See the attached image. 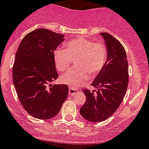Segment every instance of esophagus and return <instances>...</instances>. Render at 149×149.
Returning <instances> with one entry per match:
<instances>
[{"instance_id":"1","label":"esophagus","mask_w":149,"mask_h":149,"mask_svg":"<svg viewBox=\"0 0 149 149\" xmlns=\"http://www.w3.org/2000/svg\"><path fill=\"white\" fill-rule=\"evenodd\" d=\"M77 93H79V90L77 88H75L73 87H70L69 88V95H75Z\"/></svg>"}]
</instances>
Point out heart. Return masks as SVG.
Segmentation results:
<instances>
[{"instance_id": "heart-1", "label": "heart", "mask_w": 149, "mask_h": 149, "mask_svg": "<svg viewBox=\"0 0 149 149\" xmlns=\"http://www.w3.org/2000/svg\"><path fill=\"white\" fill-rule=\"evenodd\" d=\"M64 47L54 52V61L57 69L65 72L75 61L76 68L60 78L61 82L73 87H78L88 81L89 74L93 76L97 75L107 63V49L102 42L79 38L66 43Z\"/></svg>"}]
</instances>
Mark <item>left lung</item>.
I'll list each match as a JSON object with an SVG mask.
<instances>
[{
	"label": "left lung",
	"mask_w": 149,
	"mask_h": 149,
	"mask_svg": "<svg viewBox=\"0 0 149 149\" xmlns=\"http://www.w3.org/2000/svg\"><path fill=\"white\" fill-rule=\"evenodd\" d=\"M107 49L105 66L91 85L97 89L84 90L86 101L80 109L81 116L91 122L107 120L119 107L128 85V64L122 45L108 33H100Z\"/></svg>",
	"instance_id": "1"
}]
</instances>
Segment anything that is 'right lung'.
<instances>
[{"mask_svg": "<svg viewBox=\"0 0 149 149\" xmlns=\"http://www.w3.org/2000/svg\"><path fill=\"white\" fill-rule=\"evenodd\" d=\"M64 35L45 28L28 33L19 44L13 68V80L23 108L33 117H55L68 95L67 85L54 84L58 79L53 53Z\"/></svg>", "mask_w": 149, "mask_h": 149, "instance_id": "right-lung-1", "label": "right lung"}]
</instances>
